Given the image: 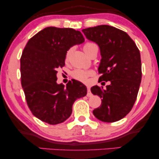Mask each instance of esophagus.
I'll return each instance as SVG.
<instances>
[{"label": "esophagus", "mask_w": 159, "mask_h": 159, "mask_svg": "<svg viewBox=\"0 0 159 159\" xmlns=\"http://www.w3.org/2000/svg\"><path fill=\"white\" fill-rule=\"evenodd\" d=\"M87 90H88V93H87V96L88 97H90L92 96V93L90 91V88L89 86L87 87Z\"/></svg>", "instance_id": "34e87169"}]
</instances>
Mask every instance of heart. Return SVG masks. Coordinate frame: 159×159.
I'll use <instances>...</instances> for the list:
<instances>
[{"label":"heart","mask_w":159,"mask_h":159,"mask_svg":"<svg viewBox=\"0 0 159 159\" xmlns=\"http://www.w3.org/2000/svg\"><path fill=\"white\" fill-rule=\"evenodd\" d=\"M98 49H99L98 45L95 43L92 42V41L86 42L83 45V50L84 53H85L88 56L90 55V54L93 51H98ZM71 52V49H69V51L66 52V57H65V60L66 61H68ZM91 75H92V72H91V71L83 70V69H76V70L74 71L72 74H71L72 77L75 78V80H79V81L83 82H87L88 77Z\"/></svg>","instance_id":"b5f03b06"}]
</instances>
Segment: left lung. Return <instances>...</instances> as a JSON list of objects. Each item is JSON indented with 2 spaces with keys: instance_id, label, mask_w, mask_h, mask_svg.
Returning <instances> with one entry per match:
<instances>
[{
  "instance_id": "1",
  "label": "left lung",
  "mask_w": 159,
  "mask_h": 159,
  "mask_svg": "<svg viewBox=\"0 0 159 159\" xmlns=\"http://www.w3.org/2000/svg\"><path fill=\"white\" fill-rule=\"evenodd\" d=\"M82 32L100 48L98 82H110L105 90L98 85L91 88L93 94L101 98L93 114L104 122L120 120L132 110L138 96L142 78L140 51L125 32L111 26L89 27Z\"/></svg>"
}]
</instances>
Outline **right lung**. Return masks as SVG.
I'll list each match as a JSON object with an SVG mask.
<instances>
[{
    "mask_svg": "<svg viewBox=\"0 0 159 159\" xmlns=\"http://www.w3.org/2000/svg\"><path fill=\"white\" fill-rule=\"evenodd\" d=\"M84 41L81 32L71 28L48 27L30 38L21 55V82L32 114L49 125L64 122L72 112L73 103L85 96L87 88L77 80L65 87L56 83L57 70L73 45Z\"/></svg>",
    "mask_w": 159,
    "mask_h": 159,
    "instance_id": "add662e5",
    "label": "right lung"
}]
</instances>
